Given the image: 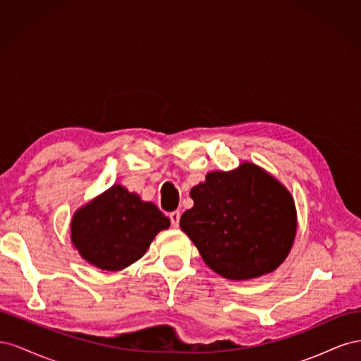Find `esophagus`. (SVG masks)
<instances>
[{
  "mask_svg": "<svg viewBox=\"0 0 361 361\" xmlns=\"http://www.w3.org/2000/svg\"><path fill=\"white\" fill-rule=\"evenodd\" d=\"M170 216V221H171V226L173 227H178L179 226V220H180V212L179 211H173L169 214Z\"/></svg>",
  "mask_w": 361,
  "mask_h": 361,
  "instance_id": "1",
  "label": "esophagus"
}]
</instances>
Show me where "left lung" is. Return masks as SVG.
Returning <instances> with one entry per match:
<instances>
[{
  "instance_id": "8db88e82",
  "label": "left lung",
  "mask_w": 361,
  "mask_h": 361,
  "mask_svg": "<svg viewBox=\"0 0 361 361\" xmlns=\"http://www.w3.org/2000/svg\"><path fill=\"white\" fill-rule=\"evenodd\" d=\"M180 228L204 264L231 280L260 277L279 268L297 233V211L283 185L255 164L212 171L190 192Z\"/></svg>"
}]
</instances>
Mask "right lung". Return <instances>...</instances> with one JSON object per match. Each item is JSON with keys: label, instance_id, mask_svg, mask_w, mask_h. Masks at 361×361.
Segmentation results:
<instances>
[{"label": "right lung", "instance_id": "obj_1", "mask_svg": "<svg viewBox=\"0 0 361 361\" xmlns=\"http://www.w3.org/2000/svg\"><path fill=\"white\" fill-rule=\"evenodd\" d=\"M170 220L158 207L135 192L114 185L73 215L72 243L92 265L118 271L146 253Z\"/></svg>", "mask_w": 361, "mask_h": 361}]
</instances>
